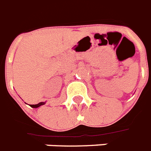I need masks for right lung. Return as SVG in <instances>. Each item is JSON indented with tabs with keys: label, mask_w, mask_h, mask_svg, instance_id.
Returning a JSON list of instances; mask_svg holds the SVG:
<instances>
[{
	"label": "right lung",
	"mask_w": 151,
	"mask_h": 151,
	"mask_svg": "<svg viewBox=\"0 0 151 151\" xmlns=\"http://www.w3.org/2000/svg\"><path fill=\"white\" fill-rule=\"evenodd\" d=\"M46 102H41V103H38V104H35V105H30V106L32 107V108H38V107L41 106L42 105H45Z\"/></svg>",
	"instance_id": "1"
}]
</instances>
